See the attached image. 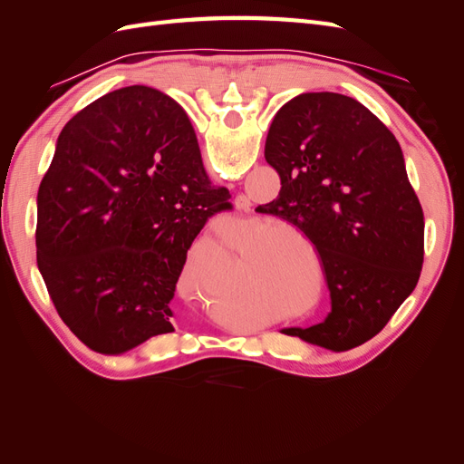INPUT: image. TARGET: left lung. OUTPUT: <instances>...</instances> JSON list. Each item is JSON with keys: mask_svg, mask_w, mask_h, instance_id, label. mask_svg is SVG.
<instances>
[{"mask_svg": "<svg viewBox=\"0 0 464 464\" xmlns=\"http://www.w3.org/2000/svg\"><path fill=\"white\" fill-rule=\"evenodd\" d=\"M265 159L280 191L256 210L310 237L331 292L325 321L283 333L336 353L370 341L424 263V213L395 135L354 98L304 92L275 114Z\"/></svg>", "mask_w": 464, "mask_h": 464, "instance_id": "1", "label": "left lung"}]
</instances>
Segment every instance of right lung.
<instances>
[{
    "label": "right lung",
    "instance_id": "add662e5",
    "mask_svg": "<svg viewBox=\"0 0 464 464\" xmlns=\"http://www.w3.org/2000/svg\"><path fill=\"white\" fill-rule=\"evenodd\" d=\"M228 198L168 94L123 87L77 111L38 189L36 263L65 325L101 354L172 333L188 249Z\"/></svg>",
    "mask_w": 464,
    "mask_h": 464
}]
</instances>
